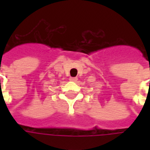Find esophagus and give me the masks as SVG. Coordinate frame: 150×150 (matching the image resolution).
<instances>
[{"label": "esophagus", "instance_id": "1", "mask_svg": "<svg viewBox=\"0 0 150 150\" xmlns=\"http://www.w3.org/2000/svg\"><path fill=\"white\" fill-rule=\"evenodd\" d=\"M77 80H78L77 77H71V78H70V81L71 82H76Z\"/></svg>", "mask_w": 150, "mask_h": 150}]
</instances>
